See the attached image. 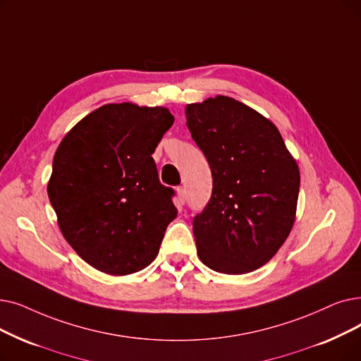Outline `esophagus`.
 Listing matches in <instances>:
<instances>
[{"label": "esophagus", "mask_w": 361, "mask_h": 361, "mask_svg": "<svg viewBox=\"0 0 361 361\" xmlns=\"http://www.w3.org/2000/svg\"><path fill=\"white\" fill-rule=\"evenodd\" d=\"M177 202H178V207L184 205V202H185V190L183 189V187H178L177 189Z\"/></svg>", "instance_id": "obj_1"}]
</instances>
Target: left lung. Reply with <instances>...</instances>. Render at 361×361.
I'll return each mask as SVG.
<instances>
[{"label": "left lung", "mask_w": 361, "mask_h": 361, "mask_svg": "<svg viewBox=\"0 0 361 361\" xmlns=\"http://www.w3.org/2000/svg\"><path fill=\"white\" fill-rule=\"evenodd\" d=\"M185 118L212 172L211 199L193 218L197 255L218 273L254 271L292 230L300 168L276 125L231 97L187 104Z\"/></svg>", "instance_id": "8db88e82"}]
</instances>
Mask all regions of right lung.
<instances>
[{
	"mask_svg": "<svg viewBox=\"0 0 361 361\" xmlns=\"http://www.w3.org/2000/svg\"><path fill=\"white\" fill-rule=\"evenodd\" d=\"M172 123L166 107L111 103L59 145L47 192L65 239L91 267L125 276L158 255L177 208L152 153Z\"/></svg>",
	"mask_w": 361,
	"mask_h": 361,
	"instance_id": "obj_1",
	"label": "right lung"
}]
</instances>
